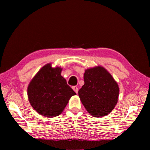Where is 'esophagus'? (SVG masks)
Here are the masks:
<instances>
[{
	"label": "esophagus",
	"instance_id": "obj_1",
	"mask_svg": "<svg viewBox=\"0 0 150 150\" xmlns=\"http://www.w3.org/2000/svg\"><path fill=\"white\" fill-rule=\"evenodd\" d=\"M72 89L74 91V92L76 93H78V87H76V86H72Z\"/></svg>",
	"mask_w": 150,
	"mask_h": 150
}]
</instances>
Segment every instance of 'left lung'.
<instances>
[{
    "label": "left lung",
    "mask_w": 150,
    "mask_h": 150,
    "mask_svg": "<svg viewBox=\"0 0 150 150\" xmlns=\"http://www.w3.org/2000/svg\"><path fill=\"white\" fill-rule=\"evenodd\" d=\"M84 84L78 91L80 100L92 116H105L118 101L120 88L105 68L98 66L85 70Z\"/></svg>",
    "instance_id": "obj_1"
}]
</instances>
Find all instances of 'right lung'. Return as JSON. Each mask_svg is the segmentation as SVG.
<instances>
[{
  "instance_id": "1",
  "label": "right lung",
  "mask_w": 150,
  "mask_h": 150,
  "mask_svg": "<svg viewBox=\"0 0 150 150\" xmlns=\"http://www.w3.org/2000/svg\"><path fill=\"white\" fill-rule=\"evenodd\" d=\"M62 68L44 66L32 79L28 87L29 101L39 114L48 117L61 115L76 93L61 76Z\"/></svg>"
}]
</instances>
